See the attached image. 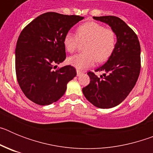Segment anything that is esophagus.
Returning a JSON list of instances; mask_svg holds the SVG:
<instances>
[{"mask_svg": "<svg viewBox=\"0 0 153 153\" xmlns=\"http://www.w3.org/2000/svg\"><path fill=\"white\" fill-rule=\"evenodd\" d=\"M82 74H83V72H82V71H80V70H76V75H77L78 76H80Z\"/></svg>", "mask_w": 153, "mask_h": 153, "instance_id": "34e87169", "label": "esophagus"}]
</instances>
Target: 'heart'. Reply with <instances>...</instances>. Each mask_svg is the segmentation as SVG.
Returning a JSON list of instances; mask_svg holds the SVG:
<instances>
[{"label":"heart","instance_id":"b5f03b06","mask_svg":"<svg viewBox=\"0 0 153 153\" xmlns=\"http://www.w3.org/2000/svg\"><path fill=\"white\" fill-rule=\"evenodd\" d=\"M85 45L81 54L70 56L68 63L79 70L88 68L96 61L103 63L112 56L117 45V34L113 30L93 21L81 24L76 35L68 32L63 37L65 49L70 53L77 51L79 44Z\"/></svg>","mask_w":153,"mask_h":153}]
</instances>
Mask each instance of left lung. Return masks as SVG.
<instances>
[{"label": "left lung", "mask_w": 153, "mask_h": 153, "mask_svg": "<svg viewBox=\"0 0 153 153\" xmlns=\"http://www.w3.org/2000/svg\"><path fill=\"white\" fill-rule=\"evenodd\" d=\"M93 18L109 24L117 34V42L108 61L95 70L103 71L100 77L92 71L87 73L90 82L83 87V93L93 105L108 109L122 102L136 85L141 69L140 44L136 33L120 17Z\"/></svg>", "instance_id": "1"}]
</instances>
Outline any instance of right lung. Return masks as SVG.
Masks as SVG:
<instances>
[{
  "mask_svg": "<svg viewBox=\"0 0 153 153\" xmlns=\"http://www.w3.org/2000/svg\"><path fill=\"white\" fill-rule=\"evenodd\" d=\"M83 18L47 12L21 32L15 51L16 76L21 90L30 100L40 106L56 102L65 93L67 83L76 76L73 66L56 70L55 65L66 59L65 34Z\"/></svg>",
  "mask_w": 153,
  "mask_h": 153,
  "instance_id": "1",
  "label": "right lung"
}]
</instances>
